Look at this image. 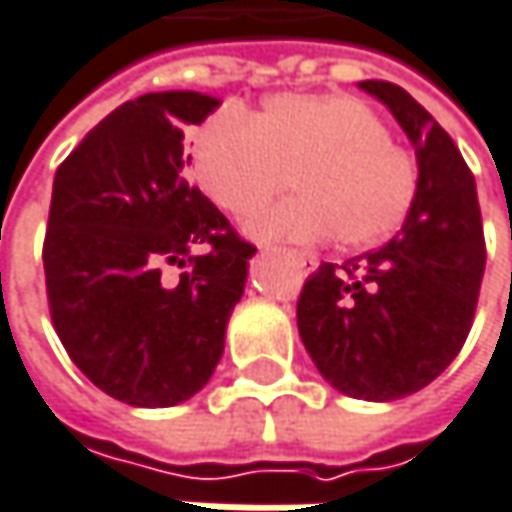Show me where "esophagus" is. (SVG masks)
<instances>
[{"label": "esophagus", "mask_w": 512, "mask_h": 512, "mask_svg": "<svg viewBox=\"0 0 512 512\" xmlns=\"http://www.w3.org/2000/svg\"><path fill=\"white\" fill-rule=\"evenodd\" d=\"M287 255H290L293 260H296V263H299V269H302L304 275H310V272H313V269L319 266V260H316V257L307 255V252H299V249H287Z\"/></svg>", "instance_id": "34e87169"}]
</instances>
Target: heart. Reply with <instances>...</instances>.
Masks as SVG:
<instances>
[{
  "label": "heart",
  "mask_w": 512,
  "mask_h": 512,
  "mask_svg": "<svg viewBox=\"0 0 512 512\" xmlns=\"http://www.w3.org/2000/svg\"><path fill=\"white\" fill-rule=\"evenodd\" d=\"M196 175L222 210L252 216L287 181L299 196L249 222L257 237L375 249L404 225L419 169L375 108L346 93H281L257 117L225 108L196 134Z\"/></svg>",
  "instance_id": "obj_1"
}]
</instances>
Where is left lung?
I'll return each instance as SVG.
<instances>
[{
    "instance_id": "obj_1",
    "label": "left lung",
    "mask_w": 512,
    "mask_h": 512,
    "mask_svg": "<svg viewBox=\"0 0 512 512\" xmlns=\"http://www.w3.org/2000/svg\"><path fill=\"white\" fill-rule=\"evenodd\" d=\"M416 149L419 187L384 249L322 263L299 296V334L322 378L351 398L395 401L428 387L463 349L487 266L475 175L407 90L360 81Z\"/></svg>"
}]
</instances>
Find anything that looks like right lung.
I'll list each match as a JSON object with an SVG mask.
<instances>
[{
    "label": "right lung",
    "mask_w": 512,
    "mask_h": 512,
    "mask_svg": "<svg viewBox=\"0 0 512 512\" xmlns=\"http://www.w3.org/2000/svg\"><path fill=\"white\" fill-rule=\"evenodd\" d=\"M219 99L146 93L102 119L58 166L43 269L72 363L131 407H172L210 381L255 246L187 181V125ZM187 265L178 282L160 272Z\"/></svg>",
    "instance_id": "right-lung-1"
}]
</instances>
